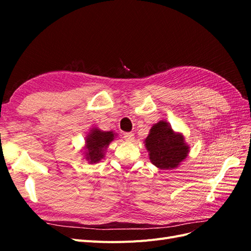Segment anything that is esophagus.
Listing matches in <instances>:
<instances>
[{"mask_svg": "<svg viewBox=\"0 0 251 251\" xmlns=\"http://www.w3.org/2000/svg\"><path fill=\"white\" fill-rule=\"evenodd\" d=\"M124 138H125L126 141L131 142V141H133V140H134L135 136H134V134H133V133H125V134H124Z\"/></svg>", "mask_w": 251, "mask_h": 251, "instance_id": "obj_1", "label": "esophagus"}]
</instances>
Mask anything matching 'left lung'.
Listing matches in <instances>:
<instances>
[{"mask_svg":"<svg viewBox=\"0 0 251 251\" xmlns=\"http://www.w3.org/2000/svg\"><path fill=\"white\" fill-rule=\"evenodd\" d=\"M150 160L160 170H173L187 157L189 147L181 133L174 132L164 120L155 124L144 140Z\"/></svg>","mask_w":251,"mask_h":251,"instance_id":"1","label":"left lung"}]
</instances>
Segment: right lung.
Segmentation results:
<instances>
[{
    "instance_id": "obj_1",
    "label": "right lung",
    "mask_w": 251,
    "mask_h": 251,
    "mask_svg": "<svg viewBox=\"0 0 251 251\" xmlns=\"http://www.w3.org/2000/svg\"><path fill=\"white\" fill-rule=\"evenodd\" d=\"M115 133L112 131L103 132L100 128L93 127L86 137V151L83 153L86 160L92 164L100 162L104 157L105 150L115 138Z\"/></svg>"
}]
</instances>
